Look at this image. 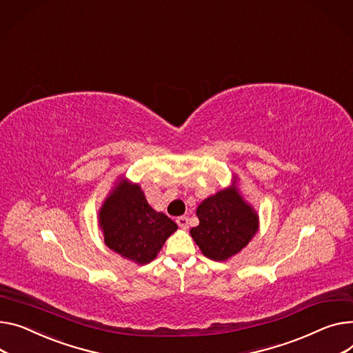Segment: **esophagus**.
<instances>
[{
    "label": "esophagus",
    "mask_w": 353,
    "mask_h": 353,
    "mask_svg": "<svg viewBox=\"0 0 353 353\" xmlns=\"http://www.w3.org/2000/svg\"><path fill=\"white\" fill-rule=\"evenodd\" d=\"M176 223H177V224H179V227H180V228H183V230H187V228H189V217H185V216L177 217Z\"/></svg>",
    "instance_id": "obj_1"
}]
</instances>
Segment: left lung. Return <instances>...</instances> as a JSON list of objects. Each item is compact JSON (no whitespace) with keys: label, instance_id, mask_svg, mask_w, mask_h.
Here are the masks:
<instances>
[{"label":"left lung","instance_id":"obj_1","mask_svg":"<svg viewBox=\"0 0 353 353\" xmlns=\"http://www.w3.org/2000/svg\"><path fill=\"white\" fill-rule=\"evenodd\" d=\"M196 214L200 224L190 230V236L213 261H227L239 254L260 227V217L241 196L236 176L231 185L203 200Z\"/></svg>","mask_w":353,"mask_h":353}]
</instances>
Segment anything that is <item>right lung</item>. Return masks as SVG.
Returning <instances> with one entry per match:
<instances>
[{
    "instance_id": "1",
    "label": "right lung",
    "mask_w": 353,
    "mask_h": 353,
    "mask_svg": "<svg viewBox=\"0 0 353 353\" xmlns=\"http://www.w3.org/2000/svg\"><path fill=\"white\" fill-rule=\"evenodd\" d=\"M99 227L106 247L139 265L153 261L177 230L172 219L148 203L142 187L123 176L99 208Z\"/></svg>"
}]
</instances>
